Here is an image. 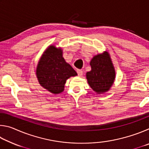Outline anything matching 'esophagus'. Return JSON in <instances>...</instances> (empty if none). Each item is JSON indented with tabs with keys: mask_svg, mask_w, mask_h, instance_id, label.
I'll use <instances>...</instances> for the list:
<instances>
[{
	"mask_svg": "<svg viewBox=\"0 0 149 149\" xmlns=\"http://www.w3.org/2000/svg\"><path fill=\"white\" fill-rule=\"evenodd\" d=\"M77 75H79V76H81L83 75V71L81 70H77Z\"/></svg>",
	"mask_w": 149,
	"mask_h": 149,
	"instance_id": "1",
	"label": "esophagus"
}]
</instances>
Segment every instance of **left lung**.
Segmentation results:
<instances>
[{"mask_svg":"<svg viewBox=\"0 0 149 149\" xmlns=\"http://www.w3.org/2000/svg\"><path fill=\"white\" fill-rule=\"evenodd\" d=\"M91 70L86 75L90 87L97 93H102L110 89L115 79V70L107 52L98 54L90 62Z\"/></svg>","mask_w":149,"mask_h":149,"instance_id":"8db88e82","label":"left lung"}]
</instances>
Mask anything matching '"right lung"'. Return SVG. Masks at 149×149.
Segmentation results:
<instances>
[{"mask_svg":"<svg viewBox=\"0 0 149 149\" xmlns=\"http://www.w3.org/2000/svg\"><path fill=\"white\" fill-rule=\"evenodd\" d=\"M36 74L42 87L52 93L58 94L64 91L65 81L77 75V73L65 62L62 50L50 46L40 59Z\"/></svg>","mask_w":149,"mask_h":149,"instance_id":"obj_1","label":"right lung"}]
</instances>
